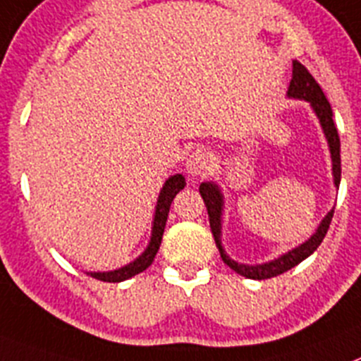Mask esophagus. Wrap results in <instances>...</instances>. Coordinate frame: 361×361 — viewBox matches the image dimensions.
<instances>
[{"mask_svg":"<svg viewBox=\"0 0 361 361\" xmlns=\"http://www.w3.org/2000/svg\"><path fill=\"white\" fill-rule=\"evenodd\" d=\"M185 165H187V173L190 176H204L212 169V157H210L209 151L197 149V151H194L187 158V164Z\"/></svg>","mask_w":361,"mask_h":361,"instance_id":"obj_1","label":"esophagus"}]
</instances>
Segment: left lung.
Returning <instances> with one entry per match:
<instances>
[{
  "label": "left lung",
  "instance_id": "obj_1",
  "mask_svg": "<svg viewBox=\"0 0 361 361\" xmlns=\"http://www.w3.org/2000/svg\"><path fill=\"white\" fill-rule=\"evenodd\" d=\"M288 95L295 97V99L307 100V102L311 104V108L314 109V113H317L318 120H320V124H322L324 128V133H326L331 158H333L334 185L338 187L340 176H342V161H340V136L338 131H336V126H334L333 122V109H331L329 102H327L320 84L314 80V77L307 71V68L304 66V64L298 63V61H293V77H291L290 87H288ZM200 194L204 201L207 212H209L210 230H212L214 241H216V246L217 250H219L223 262H225L226 266H230L235 274L243 275V277L246 279H255V281L277 277V275L284 274L288 269L295 268L298 262H302L306 257H310L311 253L320 246V243L324 241V237H326L327 230H329L331 219H333L334 214L333 209L326 217H324L317 232L311 235V239H307V241L304 243V245L298 246V248L291 250V252L284 253L282 257L275 259V261L271 262H266V264L248 266L232 261V259L225 253L223 246H221V210H223V196H221L217 185L201 183Z\"/></svg>",
  "mask_w": 361,
  "mask_h": 361
}]
</instances>
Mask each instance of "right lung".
I'll return each instance as SVG.
<instances>
[{"label": "right lung", "mask_w": 361, "mask_h": 361, "mask_svg": "<svg viewBox=\"0 0 361 361\" xmlns=\"http://www.w3.org/2000/svg\"><path fill=\"white\" fill-rule=\"evenodd\" d=\"M185 187V178L181 174L176 176H171L165 181L164 188H161L160 196H158V204L157 212H154V221H152V233H151V243H149L147 250L142 253L140 257L133 261L131 264L124 266V268L115 269V271H104V274H90L93 279L102 282H122L126 279H131L133 275L140 274L144 269H147L152 264L154 257H157L158 248L161 245V235H164L165 223H167L169 209H171V203L176 197V194L180 192L181 188Z\"/></svg>", "instance_id": "right-lung-1"}]
</instances>
